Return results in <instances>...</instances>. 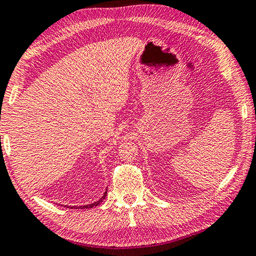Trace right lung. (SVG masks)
I'll use <instances>...</instances> for the list:
<instances>
[{
  "instance_id": "1",
  "label": "right lung",
  "mask_w": 256,
  "mask_h": 256,
  "mask_svg": "<svg viewBox=\"0 0 256 256\" xmlns=\"http://www.w3.org/2000/svg\"><path fill=\"white\" fill-rule=\"evenodd\" d=\"M106 194H107V192H104V196L101 197L99 200L93 202V204H88V205H84V206H72L70 208H94V206H98L99 204H101V202H104V198H106Z\"/></svg>"
}]
</instances>
